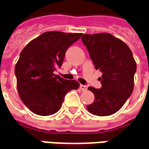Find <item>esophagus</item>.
Returning a JSON list of instances; mask_svg holds the SVG:
<instances>
[{"label":"esophagus","instance_id":"esophagus-1","mask_svg":"<svg viewBox=\"0 0 149 149\" xmlns=\"http://www.w3.org/2000/svg\"><path fill=\"white\" fill-rule=\"evenodd\" d=\"M80 89L81 91H85L87 90V86H84V85H80Z\"/></svg>","mask_w":149,"mask_h":149}]
</instances>
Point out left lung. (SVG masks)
<instances>
[{"label":"left lung","instance_id":"obj_1","mask_svg":"<svg viewBox=\"0 0 149 149\" xmlns=\"http://www.w3.org/2000/svg\"><path fill=\"white\" fill-rule=\"evenodd\" d=\"M81 40L95 69L103 73L101 89L88 88L95 100L86 108L96 116L112 115L121 109L132 94L136 62L128 45L110 33L84 34Z\"/></svg>","mask_w":149,"mask_h":149}]
</instances>
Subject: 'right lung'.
Masks as SVG:
<instances>
[{
	"instance_id": "1",
	"label": "right lung",
	"mask_w": 149,
	"mask_h": 149,
	"mask_svg": "<svg viewBox=\"0 0 149 149\" xmlns=\"http://www.w3.org/2000/svg\"><path fill=\"white\" fill-rule=\"evenodd\" d=\"M82 33L46 32L31 40L21 51L15 72L19 95L36 115L49 116L60 109L64 97L80 86L75 80L54 74L68 48Z\"/></svg>"
}]
</instances>
